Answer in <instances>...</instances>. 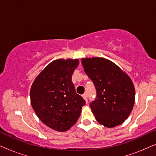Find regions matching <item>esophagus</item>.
I'll use <instances>...</instances> for the list:
<instances>
[{
    "label": "esophagus",
    "mask_w": 156,
    "mask_h": 156,
    "mask_svg": "<svg viewBox=\"0 0 156 156\" xmlns=\"http://www.w3.org/2000/svg\"><path fill=\"white\" fill-rule=\"evenodd\" d=\"M82 97L84 98V99L85 100V101H86V102L87 103V96L86 94H82Z\"/></svg>",
    "instance_id": "1"
}]
</instances>
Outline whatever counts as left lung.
Segmentation results:
<instances>
[{
  "label": "left lung",
  "instance_id": "left-lung-1",
  "mask_svg": "<svg viewBox=\"0 0 156 156\" xmlns=\"http://www.w3.org/2000/svg\"><path fill=\"white\" fill-rule=\"evenodd\" d=\"M82 64L97 91V97L90 103L97 121L108 128L121 124L131 114L135 101L131 80L105 58H83Z\"/></svg>",
  "mask_w": 156,
  "mask_h": 156
}]
</instances>
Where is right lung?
Instances as JSON below:
<instances>
[{
	"label": "right lung",
	"instance_id": "obj_1",
	"mask_svg": "<svg viewBox=\"0 0 156 156\" xmlns=\"http://www.w3.org/2000/svg\"><path fill=\"white\" fill-rule=\"evenodd\" d=\"M78 59H59L49 64L34 81L31 105L42 122L57 131L69 130L78 120L85 105L76 94L72 75Z\"/></svg>",
	"mask_w": 156,
	"mask_h": 156
}]
</instances>
